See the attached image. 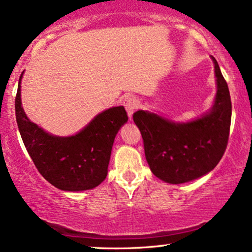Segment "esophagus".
Returning <instances> with one entry per match:
<instances>
[{
  "mask_svg": "<svg viewBox=\"0 0 252 252\" xmlns=\"http://www.w3.org/2000/svg\"><path fill=\"white\" fill-rule=\"evenodd\" d=\"M123 105H124V108L126 109V111H128L129 118H131L135 109L137 108V100H136L134 97H126V98H124Z\"/></svg>",
  "mask_w": 252,
  "mask_h": 252,
  "instance_id": "1",
  "label": "esophagus"
}]
</instances>
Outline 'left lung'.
<instances>
[{
	"instance_id": "left-lung-1",
	"label": "left lung",
	"mask_w": 252,
	"mask_h": 252,
	"mask_svg": "<svg viewBox=\"0 0 252 252\" xmlns=\"http://www.w3.org/2000/svg\"><path fill=\"white\" fill-rule=\"evenodd\" d=\"M212 59L218 90L209 114L186 124L173 123L142 110L132 115L142 135L150 170L168 184H184L207 174L226 150L232 105L226 80Z\"/></svg>"
}]
</instances>
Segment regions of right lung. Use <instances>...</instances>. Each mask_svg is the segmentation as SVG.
Segmentation results:
<instances>
[{
    "instance_id": "add662e5",
    "label": "right lung",
    "mask_w": 252,
    "mask_h": 252,
    "mask_svg": "<svg viewBox=\"0 0 252 252\" xmlns=\"http://www.w3.org/2000/svg\"><path fill=\"white\" fill-rule=\"evenodd\" d=\"M21 77L15 97L16 122L26 149L40 174L63 190L76 192L98 186L108 174L115 136L128 121L126 109L116 106L105 110L77 135L57 137L26 116L21 106Z\"/></svg>"
}]
</instances>
